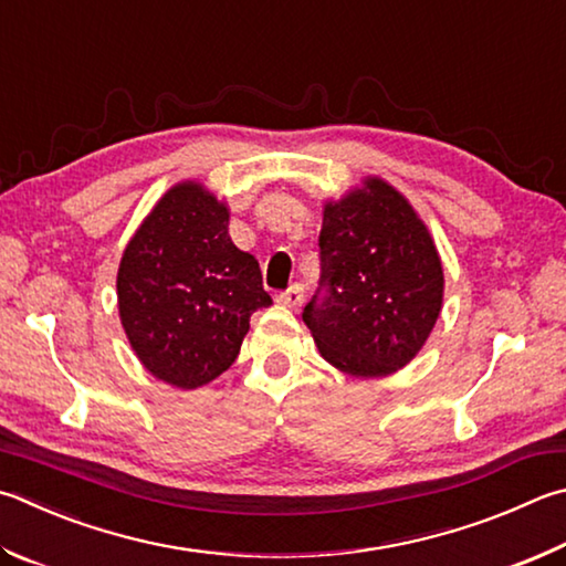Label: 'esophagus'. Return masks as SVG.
<instances>
[{
	"label": "esophagus",
	"instance_id": "obj_1",
	"mask_svg": "<svg viewBox=\"0 0 566 566\" xmlns=\"http://www.w3.org/2000/svg\"><path fill=\"white\" fill-rule=\"evenodd\" d=\"M276 302H280L282 306H286V310H300V306L304 304V290L300 284L290 286V290L276 294Z\"/></svg>",
	"mask_w": 566,
	"mask_h": 566
}]
</instances>
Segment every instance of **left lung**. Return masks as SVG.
<instances>
[{
  "instance_id": "obj_1",
  "label": "left lung",
  "mask_w": 566,
  "mask_h": 566,
  "mask_svg": "<svg viewBox=\"0 0 566 566\" xmlns=\"http://www.w3.org/2000/svg\"><path fill=\"white\" fill-rule=\"evenodd\" d=\"M322 276L304 324L324 361L361 378L396 374L443 310V262L403 192L378 176L324 202Z\"/></svg>"
}]
</instances>
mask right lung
Instances as JSON below:
<instances>
[{"label":"right lung","mask_w":566,"mask_h":566,"mask_svg":"<svg viewBox=\"0 0 566 566\" xmlns=\"http://www.w3.org/2000/svg\"><path fill=\"white\" fill-rule=\"evenodd\" d=\"M230 208L198 180L153 205L123 250L116 290L128 344L146 371L192 390L234 364L250 316L272 304L260 262L234 248Z\"/></svg>","instance_id":"right-lung-1"}]
</instances>
